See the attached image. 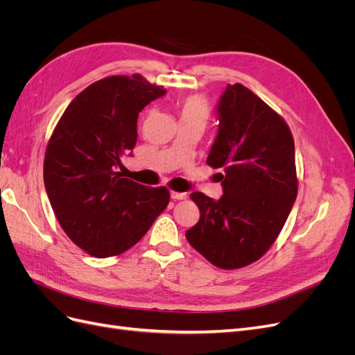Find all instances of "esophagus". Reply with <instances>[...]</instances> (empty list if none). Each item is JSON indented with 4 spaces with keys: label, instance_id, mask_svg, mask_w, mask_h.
<instances>
[{
    "label": "esophagus",
    "instance_id": "esophagus-1",
    "mask_svg": "<svg viewBox=\"0 0 355 355\" xmlns=\"http://www.w3.org/2000/svg\"><path fill=\"white\" fill-rule=\"evenodd\" d=\"M170 196L173 200H185L188 197L187 192H178V191H171Z\"/></svg>",
    "mask_w": 355,
    "mask_h": 355
}]
</instances>
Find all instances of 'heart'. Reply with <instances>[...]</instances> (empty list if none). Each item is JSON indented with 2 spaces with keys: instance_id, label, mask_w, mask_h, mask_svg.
Returning <instances> with one entry per match:
<instances>
[{
  "instance_id": "heart-1",
  "label": "heart",
  "mask_w": 355,
  "mask_h": 355,
  "mask_svg": "<svg viewBox=\"0 0 355 355\" xmlns=\"http://www.w3.org/2000/svg\"><path fill=\"white\" fill-rule=\"evenodd\" d=\"M180 123L198 121L206 124L210 118V105L201 94H191L179 105Z\"/></svg>"
}]
</instances>
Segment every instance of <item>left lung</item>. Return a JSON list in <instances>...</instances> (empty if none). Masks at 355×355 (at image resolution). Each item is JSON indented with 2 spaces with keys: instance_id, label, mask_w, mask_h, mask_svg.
<instances>
[{
  "instance_id": "1",
  "label": "left lung",
  "mask_w": 355,
  "mask_h": 355,
  "mask_svg": "<svg viewBox=\"0 0 355 355\" xmlns=\"http://www.w3.org/2000/svg\"><path fill=\"white\" fill-rule=\"evenodd\" d=\"M218 114L207 164L223 170V196L192 192L200 220L185 235L214 266L239 270L270 250L293 207L295 142L284 118L240 83L228 84Z\"/></svg>"
}]
</instances>
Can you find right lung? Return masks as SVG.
Returning a JSON list of instances; mask_svg holds the SVG:
<instances>
[{"label":"right lung","instance_id":"1","mask_svg":"<svg viewBox=\"0 0 355 355\" xmlns=\"http://www.w3.org/2000/svg\"><path fill=\"white\" fill-rule=\"evenodd\" d=\"M166 93L141 73L90 84L60 116L44 155V185L62 230L94 257L133 247L167 207L166 187L123 178L116 166L137 141V116Z\"/></svg>","mask_w":355,"mask_h":355}]
</instances>
